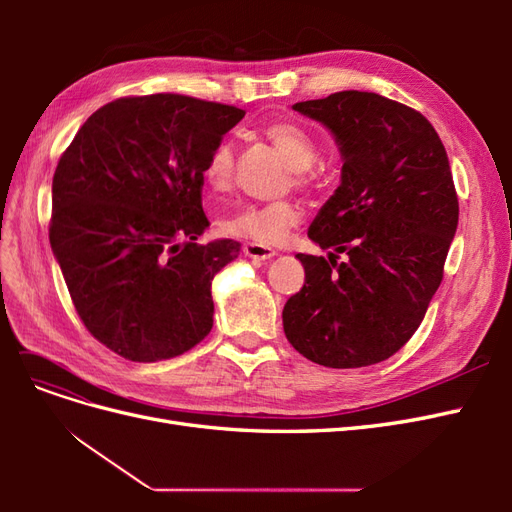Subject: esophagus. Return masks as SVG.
<instances>
[{"label":"esophagus","instance_id":"esophagus-1","mask_svg":"<svg viewBox=\"0 0 512 512\" xmlns=\"http://www.w3.org/2000/svg\"><path fill=\"white\" fill-rule=\"evenodd\" d=\"M243 254L252 260H271L275 256V250H271V247H267V245H260V243H245Z\"/></svg>","mask_w":512,"mask_h":512}]
</instances>
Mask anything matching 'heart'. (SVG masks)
<instances>
[{"instance_id":"obj_1","label":"heart","mask_w":512,"mask_h":512,"mask_svg":"<svg viewBox=\"0 0 512 512\" xmlns=\"http://www.w3.org/2000/svg\"><path fill=\"white\" fill-rule=\"evenodd\" d=\"M267 136L290 164L294 181L299 185H312L318 177L312 168L318 158L314 134L294 121H277L267 128ZM232 168H235V147L230 141H222L209 153L203 179L213 192H224L232 183ZM301 218L303 211L294 200H277L269 205H241L222 215L220 230L230 237L250 239L260 245H277L286 239Z\"/></svg>"}]
</instances>
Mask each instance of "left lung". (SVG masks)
Returning a JSON list of instances; mask_svg holds the SVG:
<instances>
[{
    "label": "left lung",
    "mask_w": 512,
    "mask_h": 512,
    "mask_svg": "<svg viewBox=\"0 0 512 512\" xmlns=\"http://www.w3.org/2000/svg\"><path fill=\"white\" fill-rule=\"evenodd\" d=\"M292 111L333 134L342 181L307 230L333 252L297 254L305 284L284 305V333L324 367L380 363L414 335L442 282L459 222L446 149L421 113L369 91ZM339 253L346 263L334 260Z\"/></svg>",
    "instance_id": "8db88e82"
}]
</instances>
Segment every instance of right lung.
I'll return each instance as SVG.
<instances>
[{"mask_svg":"<svg viewBox=\"0 0 512 512\" xmlns=\"http://www.w3.org/2000/svg\"><path fill=\"white\" fill-rule=\"evenodd\" d=\"M243 117L177 94L121 98L83 123L55 168V260L87 331L123 359H173L213 327L211 282L241 243H196L209 228L203 168Z\"/></svg>","mask_w":512,"mask_h":512,"instance_id":"obj_1","label":"right lung"}]
</instances>
